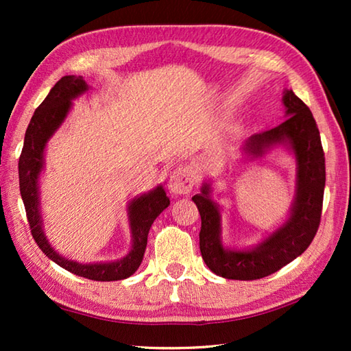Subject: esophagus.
Here are the masks:
<instances>
[{"label":"esophagus","mask_w":351,"mask_h":351,"mask_svg":"<svg viewBox=\"0 0 351 351\" xmlns=\"http://www.w3.org/2000/svg\"><path fill=\"white\" fill-rule=\"evenodd\" d=\"M193 175L187 167L176 169L169 178V191L173 196H184L189 195L193 189Z\"/></svg>","instance_id":"1"}]
</instances>
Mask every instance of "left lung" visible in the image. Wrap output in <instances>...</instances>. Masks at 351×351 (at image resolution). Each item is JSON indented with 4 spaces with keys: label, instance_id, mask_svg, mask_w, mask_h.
Returning a JSON list of instances; mask_svg holds the SVG:
<instances>
[{
    "label": "left lung",
    "instance_id": "1",
    "mask_svg": "<svg viewBox=\"0 0 351 351\" xmlns=\"http://www.w3.org/2000/svg\"><path fill=\"white\" fill-rule=\"evenodd\" d=\"M285 121L264 132L253 134L241 146L244 160H256L276 146H285L295 158V193L288 217L264 240L247 249L223 244L221 208L213 200V178H208L196 204L202 228L200 253L213 273L225 279L255 280L280 270L309 247L319 226L326 185L324 152L315 119L299 96L285 88L282 96Z\"/></svg>",
    "mask_w": 351,
    "mask_h": 351
}]
</instances>
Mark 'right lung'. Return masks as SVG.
<instances>
[{
	"instance_id": "1",
	"label": "right lung",
	"mask_w": 351,
	"mask_h": 351,
	"mask_svg": "<svg viewBox=\"0 0 351 351\" xmlns=\"http://www.w3.org/2000/svg\"><path fill=\"white\" fill-rule=\"evenodd\" d=\"M83 77L66 75L51 88L45 101L36 108L25 131L24 147L19 156V190L24 200L27 219L32 235L40 250L56 264L81 278L111 282L130 278L137 271L145 256L147 234L154 220L170 205L162 185H156L151 191L131 199L126 206L131 230V249L121 259L108 263L81 264L78 261L64 258L58 253L45 235L39 180L45 169V149L49 138L60 128L72 108V101L88 90Z\"/></svg>"
}]
</instances>
